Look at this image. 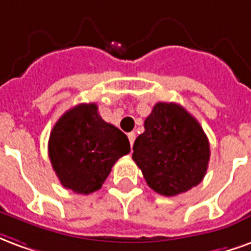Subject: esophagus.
Masks as SVG:
<instances>
[{"mask_svg":"<svg viewBox=\"0 0 251 251\" xmlns=\"http://www.w3.org/2000/svg\"><path fill=\"white\" fill-rule=\"evenodd\" d=\"M127 137H129V141H130V147H133V144H134V140H136V133H129L127 134Z\"/></svg>","mask_w":251,"mask_h":251,"instance_id":"obj_1","label":"esophagus"}]
</instances>
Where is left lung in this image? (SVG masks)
<instances>
[{
    "label": "left lung",
    "instance_id": "8db88e82",
    "mask_svg": "<svg viewBox=\"0 0 251 251\" xmlns=\"http://www.w3.org/2000/svg\"><path fill=\"white\" fill-rule=\"evenodd\" d=\"M144 127L133 145V160L148 185L176 196L199 184L210 161V142L199 122L180 104L158 102Z\"/></svg>",
    "mask_w": 251,
    "mask_h": 251
}]
</instances>
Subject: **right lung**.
Returning a JSON list of instances; mask_svg holds the SVG:
<instances>
[{
    "label": "right lung",
    "instance_id": "1",
    "mask_svg": "<svg viewBox=\"0 0 251 251\" xmlns=\"http://www.w3.org/2000/svg\"><path fill=\"white\" fill-rule=\"evenodd\" d=\"M130 152L126 134L102 120L95 103H82L59 118L48 154L64 188L88 195L98 191L115 161Z\"/></svg>",
    "mask_w": 251,
    "mask_h": 251
}]
</instances>
